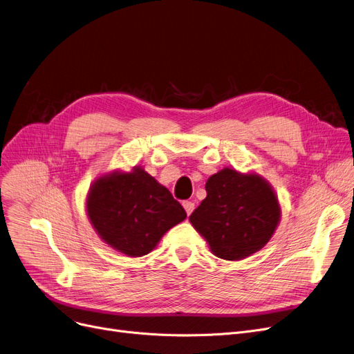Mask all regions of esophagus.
I'll return each mask as SVG.
<instances>
[{"mask_svg":"<svg viewBox=\"0 0 354 354\" xmlns=\"http://www.w3.org/2000/svg\"><path fill=\"white\" fill-rule=\"evenodd\" d=\"M183 206H185V209H186V212H187V215H190L192 212L194 210V203H193V202H183Z\"/></svg>","mask_w":354,"mask_h":354,"instance_id":"esophagus-1","label":"esophagus"}]
</instances>
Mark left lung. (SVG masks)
<instances>
[{
  "label": "left lung",
  "instance_id": "obj_1",
  "mask_svg": "<svg viewBox=\"0 0 354 354\" xmlns=\"http://www.w3.org/2000/svg\"><path fill=\"white\" fill-rule=\"evenodd\" d=\"M207 196L189 221L216 257L238 261L260 251L276 232L281 207L261 174L225 167L206 181Z\"/></svg>",
  "mask_w": 354,
  "mask_h": 354
}]
</instances>
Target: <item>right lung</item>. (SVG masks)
<instances>
[{
  "label": "right lung",
  "instance_id": "add662e5",
  "mask_svg": "<svg viewBox=\"0 0 354 354\" xmlns=\"http://www.w3.org/2000/svg\"><path fill=\"white\" fill-rule=\"evenodd\" d=\"M86 212L103 241L128 257H142L187 215L167 187L142 167L98 176L86 197Z\"/></svg>",
  "mask_w": 354,
  "mask_h": 354
}]
</instances>
